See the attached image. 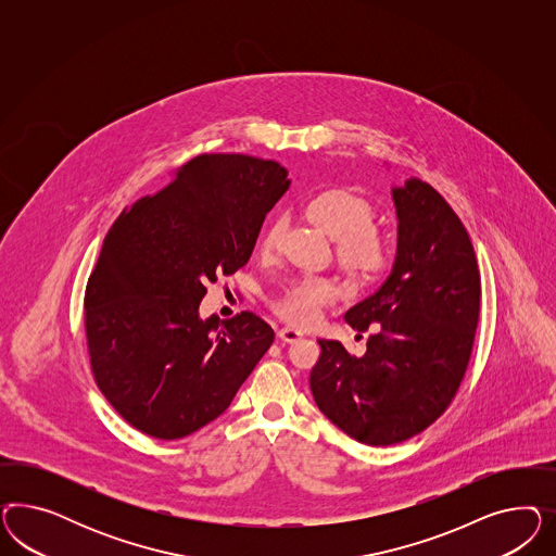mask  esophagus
<instances>
[{"instance_id": "esophagus-1", "label": "esophagus", "mask_w": 556, "mask_h": 556, "mask_svg": "<svg viewBox=\"0 0 556 556\" xmlns=\"http://www.w3.org/2000/svg\"><path fill=\"white\" fill-rule=\"evenodd\" d=\"M302 337V330H298V328H293V326H283V328L279 330V338L286 340V342H295V340H300Z\"/></svg>"}]
</instances>
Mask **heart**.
Listing matches in <instances>:
<instances>
[{
  "label": "heart",
  "mask_w": 556,
  "mask_h": 556,
  "mask_svg": "<svg viewBox=\"0 0 556 556\" xmlns=\"http://www.w3.org/2000/svg\"><path fill=\"white\" fill-rule=\"evenodd\" d=\"M305 214L316 226L337 238L338 265L358 279H367L386 269L391 244L375 224V210L365 198L342 187L321 189L305 203ZM283 236V219H273L261 238L263 254H273ZM337 298V287L321 277H303L287 287L275 302V309L293 324L318 320L321 307Z\"/></svg>",
  "instance_id": "1"
}]
</instances>
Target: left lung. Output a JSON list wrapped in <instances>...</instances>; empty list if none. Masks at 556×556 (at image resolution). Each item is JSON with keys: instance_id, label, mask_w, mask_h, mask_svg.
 Here are the masks:
<instances>
[{"instance_id": "8db88e82", "label": "left lung", "mask_w": 556, "mask_h": 556, "mask_svg": "<svg viewBox=\"0 0 556 556\" xmlns=\"http://www.w3.org/2000/svg\"><path fill=\"white\" fill-rule=\"evenodd\" d=\"M397 256L377 293L344 320L367 332L363 356L318 340L309 389L321 414L349 437L389 446L420 434L453 402L471 358L481 275L453 207L420 179L393 187Z\"/></svg>"}]
</instances>
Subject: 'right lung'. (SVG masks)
<instances>
[{
    "label": "right lung",
    "instance_id": "1",
    "mask_svg": "<svg viewBox=\"0 0 556 556\" xmlns=\"http://www.w3.org/2000/svg\"><path fill=\"white\" fill-rule=\"evenodd\" d=\"M289 187L275 161L200 154L119 214L85 289L91 372L147 437L184 438L216 420L269 351L253 312L200 318L207 283L244 267Z\"/></svg>",
    "mask_w": 556,
    "mask_h": 556
}]
</instances>
